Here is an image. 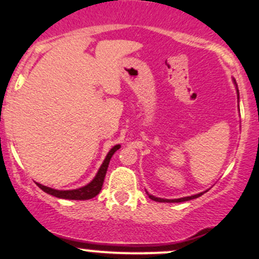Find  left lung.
<instances>
[{"label":"left lung","mask_w":259,"mask_h":259,"mask_svg":"<svg viewBox=\"0 0 259 259\" xmlns=\"http://www.w3.org/2000/svg\"><path fill=\"white\" fill-rule=\"evenodd\" d=\"M203 193H199V194H195V195H192V197H185V198H179V199H161V198H155L153 197V195H149V198L153 200H155V202H160V203H169V202H177V203H180V202H187V200H190V199H194V198H198L200 197Z\"/></svg>","instance_id":"left-lung-1"}]
</instances>
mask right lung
Segmentation results:
<instances>
[{
    "label": "right lung",
    "mask_w": 259,
    "mask_h": 259,
    "mask_svg": "<svg viewBox=\"0 0 259 259\" xmlns=\"http://www.w3.org/2000/svg\"><path fill=\"white\" fill-rule=\"evenodd\" d=\"M119 148H120V145H115L114 148L109 151V154L106 155L105 160H104L103 165H101L100 169H99V171H98V174H96L95 178H94L93 182L89 183L88 185H85V187L79 188V189H75V190H56V189H52V188L45 187V185H42V184H38V183H36V184H37L38 188H41L44 192L48 193V194H51V195H54V197H57V198H62V199H74V200L91 199V198L96 197V195L100 193L101 188H103L104 179H105L106 170H108L109 163H110L111 156L114 155V153Z\"/></svg>",
    "instance_id": "add662e5"
}]
</instances>
